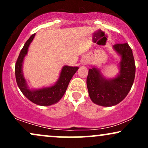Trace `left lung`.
<instances>
[{"label":"left lung","mask_w":148,"mask_h":148,"mask_svg":"<svg viewBox=\"0 0 148 148\" xmlns=\"http://www.w3.org/2000/svg\"><path fill=\"white\" fill-rule=\"evenodd\" d=\"M121 56L120 74L111 80H107L96 68L90 69L87 76V87L90 97L96 104L111 106L118 104L126 97L135 78L136 65L132 49L127 43L113 46Z\"/></svg>","instance_id":"left-lung-1"}]
</instances>
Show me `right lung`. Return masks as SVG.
Masks as SVG:
<instances>
[{
    "instance_id": "obj_1",
    "label": "right lung",
    "mask_w": 148,
    "mask_h": 148,
    "mask_svg": "<svg viewBox=\"0 0 148 148\" xmlns=\"http://www.w3.org/2000/svg\"><path fill=\"white\" fill-rule=\"evenodd\" d=\"M35 33L33 34L27 40L22 48L15 64V76L20 90L32 102L40 106H50L58 102L66 92L69 81L74 74L78 70V67L64 66L61 71L60 79L54 86L49 88H45L37 90H30L27 87L25 81L22 74V63L23 58L28 52L30 42L33 41Z\"/></svg>"
}]
</instances>
